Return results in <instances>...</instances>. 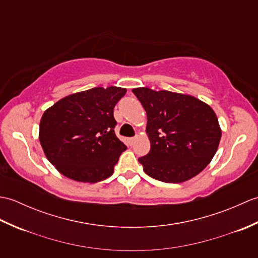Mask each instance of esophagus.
Listing matches in <instances>:
<instances>
[{
	"instance_id": "esophagus-1",
	"label": "esophagus",
	"mask_w": 258,
	"mask_h": 258,
	"mask_svg": "<svg viewBox=\"0 0 258 258\" xmlns=\"http://www.w3.org/2000/svg\"><path fill=\"white\" fill-rule=\"evenodd\" d=\"M135 139H136V138H130V139L127 140L128 143H130V144H133L134 142H135Z\"/></svg>"
}]
</instances>
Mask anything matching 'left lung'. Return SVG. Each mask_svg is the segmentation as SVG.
I'll return each mask as SVG.
<instances>
[{"mask_svg": "<svg viewBox=\"0 0 258 258\" xmlns=\"http://www.w3.org/2000/svg\"><path fill=\"white\" fill-rule=\"evenodd\" d=\"M147 114L149 154L139 158L149 176L182 183L196 176L215 155L222 130L213 108L194 96L149 87L133 89Z\"/></svg>", "mask_w": 258, "mask_h": 258, "instance_id": "1", "label": "left lung"}]
</instances>
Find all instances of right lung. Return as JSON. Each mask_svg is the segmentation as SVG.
Masks as SVG:
<instances>
[{
	"label": "right lung",
	"mask_w": 258,
	"mask_h": 258,
	"mask_svg": "<svg viewBox=\"0 0 258 258\" xmlns=\"http://www.w3.org/2000/svg\"><path fill=\"white\" fill-rule=\"evenodd\" d=\"M126 93L94 87L57 101L43 114L40 143L57 171L71 179L96 183L111 176L126 150L114 132V107Z\"/></svg>",
	"instance_id": "obj_1"
}]
</instances>
